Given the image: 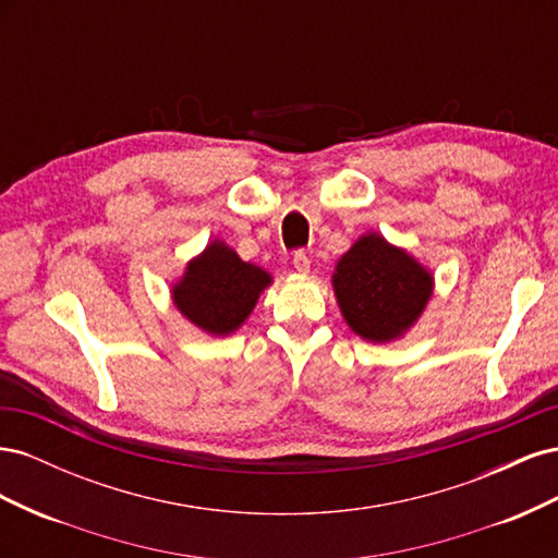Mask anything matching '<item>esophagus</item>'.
<instances>
[{
	"label": "esophagus",
	"mask_w": 558,
	"mask_h": 558,
	"mask_svg": "<svg viewBox=\"0 0 558 558\" xmlns=\"http://www.w3.org/2000/svg\"><path fill=\"white\" fill-rule=\"evenodd\" d=\"M310 265H312V260H310V256H307V251L305 248H298L295 253H293V267L298 269V272H310Z\"/></svg>",
	"instance_id": "1"
}]
</instances>
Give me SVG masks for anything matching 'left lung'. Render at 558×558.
<instances>
[{
	"mask_svg": "<svg viewBox=\"0 0 558 558\" xmlns=\"http://www.w3.org/2000/svg\"><path fill=\"white\" fill-rule=\"evenodd\" d=\"M332 283L351 330L365 340L388 342L424 312L433 277L379 234H367L337 263Z\"/></svg>",
	"mask_w": 558,
	"mask_h": 558,
	"instance_id": "8db88e82",
	"label": "left lung"
}]
</instances>
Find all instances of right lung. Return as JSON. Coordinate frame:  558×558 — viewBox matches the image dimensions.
Masks as SVG:
<instances>
[{
	"label": "right lung",
	"mask_w": 558,
	"mask_h": 558,
	"mask_svg": "<svg viewBox=\"0 0 558 558\" xmlns=\"http://www.w3.org/2000/svg\"><path fill=\"white\" fill-rule=\"evenodd\" d=\"M267 283L265 269L244 263L223 242H214L174 286V302L202 330L228 335L244 324Z\"/></svg>",
	"instance_id": "add662e5"
}]
</instances>
